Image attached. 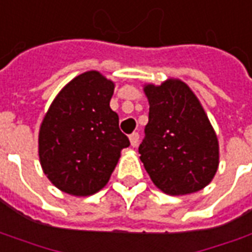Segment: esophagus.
<instances>
[{
	"instance_id": "obj_1",
	"label": "esophagus",
	"mask_w": 252,
	"mask_h": 252,
	"mask_svg": "<svg viewBox=\"0 0 252 252\" xmlns=\"http://www.w3.org/2000/svg\"><path fill=\"white\" fill-rule=\"evenodd\" d=\"M129 142H131V146L132 148H136L138 146V143H139V133L138 132H133L129 135Z\"/></svg>"
}]
</instances>
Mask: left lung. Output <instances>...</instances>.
I'll return each mask as SVG.
<instances>
[{"mask_svg": "<svg viewBox=\"0 0 252 252\" xmlns=\"http://www.w3.org/2000/svg\"><path fill=\"white\" fill-rule=\"evenodd\" d=\"M149 123L140 161L165 194L185 196L204 189L220 165V143L207 113L179 78L145 84Z\"/></svg>", "mask_w": 252, "mask_h": 252, "instance_id": "1", "label": "left lung"}]
</instances>
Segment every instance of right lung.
Returning a JSON list of instances; mask_svg holds the SVG:
<instances>
[{
    "mask_svg": "<svg viewBox=\"0 0 252 252\" xmlns=\"http://www.w3.org/2000/svg\"><path fill=\"white\" fill-rule=\"evenodd\" d=\"M116 84L96 70L74 77L56 95L38 132L41 168L59 190L77 197L107 185L129 140L110 109Z\"/></svg>",
    "mask_w": 252,
    "mask_h": 252,
    "instance_id": "obj_1",
    "label": "right lung"
}]
</instances>
